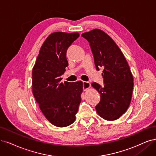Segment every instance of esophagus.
Instances as JSON below:
<instances>
[{
  "label": "esophagus",
  "mask_w": 156,
  "mask_h": 156,
  "mask_svg": "<svg viewBox=\"0 0 156 156\" xmlns=\"http://www.w3.org/2000/svg\"><path fill=\"white\" fill-rule=\"evenodd\" d=\"M90 87V83L88 82H83V90H87Z\"/></svg>",
  "instance_id": "1"
}]
</instances>
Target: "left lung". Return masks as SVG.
I'll list each match as a JSON object with an SVG mask.
<instances>
[{
    "mask_svg": "<svg viewBox=\"0 0 156 156\" xmlns=\"http://www.w3.org/2000/svg\"><path fill=\"white\" fill-rule=\"evenodd\" d=\"M82 37L89 42L96 70L103 69L104 85L92 83L101 96L96 110L106 120L117 119L126 111L131 101L134 80L129 66L122 51L105 32L96 29Z\"/></svg>",
    "mask_w": 156,
    "mask_h": 156,
    "instance_id": "left-lung-1",
    "label": "left lung"
}]
</instances>
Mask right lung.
<instances>
[{"label": "right lung", "instance_id": "obj_1", "mask_svg": "<svg viewBox=\"0 0 156 156\" xmlns=\"http://www.w3.org/2000/svg\"><path fill=\"white\" fill-rule=\"evenodd\" d=\"M80 37L78 33L55 32L42 45L32 72L33 93L49 122L58 127L76 119L83 91L82 81L61 82L69 63L66 52Z\"/></svg>", "mask_w": 156, "mask_h": 156}]
</instances>
